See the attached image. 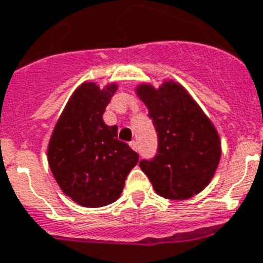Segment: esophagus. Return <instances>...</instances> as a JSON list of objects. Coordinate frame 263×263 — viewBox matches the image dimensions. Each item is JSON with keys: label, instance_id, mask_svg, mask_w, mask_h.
<instances>
[{"label": "esophagus", "instance_id": "obj_1", "mask_svg": "<svg viewBox=\"0 0 263 263\" xmlns=\"http://www.w3.org/2000/svg\"><path fill=\"white\" fill-rule=\"evenodd\" d=\"M129 146H131V148H134L135 151H138L139 146H138V142H135V140H132V142H129Z\"/></svg>", "mask_w": 263, "mask_h": 263}]
</instances>
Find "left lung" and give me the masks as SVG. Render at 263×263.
<instances>
[{
  "label": "left lung",
  "instance_id": "8db88e82",
  "mask_svg": "<svg viewBox=\"0 0 263 263\" xmlns=\"http://www.w3.org/2000/svg\"><path fill=\"white\" fill-rule=\"evenodd\" d=\"M138 96L157 132V154L139 166L159 196L183 200L209 183L220 161L216 129L185 89L166 82L159 90L142 85Z\"/></svg>",
  "mask_w": 263,
  "mask_h": 263
}]
</instances>
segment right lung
<instances>
[{
  "label": "right lung",
  "instance_id": "right-lung-1",
  "mask_svg": "<svg viewBox=\"0 0 263 263\" xmlns=\"http://www.w3.org/2000/svg\"><path fill=\"white\" fill-rule=\"evenodd\" d=\"M117 86L81 85L59 117L48 144V163L59 186L82 206L112 204L120 197L138 153L117 139L116 125L102 120Z\"/></svg>",
  "mask_w": 263,
  "mask_h": 263
}]
</instances>
